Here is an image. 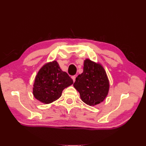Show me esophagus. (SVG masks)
<instances>
[{
	"label": "esophagus",
	"mask_w": 146,
	"mask_h": 146,
	"mask_svg": "<svg viewBox=\"0 0 146 146\" xmlns=\"http://www.w3.org/2000/svg\"><path fill=\"white\" fill-rule=\"evenodd\" d=\"M76 76H72V80H73V81H74V82L76 81Z\"/></svg>",
	"instance_id": "1"
}]
</instances>
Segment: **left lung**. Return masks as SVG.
Segmentation results:
<instances>
[{"label":"left lung","mask_w":146,"mask_h":146,"mask_svg":"<svg viewBox=\"0 0 146 146\" xmlns=\"http://www.w3.org/2000/svg\"><path fill=\"white\" fill-rule=\"evenodd\" d=\"M73 85L80 93L82 100L90 106L102 102L110 88L108 78L103 66L90 59L84 61L83 72L77 76Z\"/></svg>","instance_id":"left-lung-1"}]
</instances>
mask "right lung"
Returning a JSON list of instances; mask_svg holds the SVG:
<instances>
[{"label":"right lung","mask_w":146,"mask_h":146,"mask_svg":"<svg viewBox=\"0 0 146 146\" xmlns=\"http://www.w3.org/2000/svg\"><path fill=\"white\" fill-rule=\"evenodd\" d=\"M72 84V79L54 60L46 63L39 70L35 79L33 94L41 103L48 104L58 99L64 88Z\"/></svg>","instance_id":"add662e5"}]
</instances>
